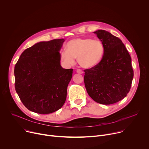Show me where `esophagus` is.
Listing matches in <instances>:
<instances>
[{
  "label": "esophagus",
  "mask_w": 149,
  "mask_h": 149,
  "mask_svg": "<svg viewBox=\"0 0 149 149\" xmlns=\"http://www.w3.org/2000/svg\"><path fill=\"white\" fill-rule=\"evenodd\" d=\"M77 72L78 74H82V73H83V71H82L81 70H80V69H77Z\"/></svg>",
  "instance_id": "esophagus-1"
}]
</instances>
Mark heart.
<instances>
[{
    "label": "heart",
    "instance_id": "1",
    "mask_svg": "<svg viewBox=\"0 0 149 149\" xmlns=\"http://www.w3.org/2000/svg\"><path fill=\"white\" fill-rule=\"evenodd\" d=\"M105 52L102 42L99 39L79 38L71 40L67 44L66 50L60 54L61 61L72 66L77 58L78 64L84 68H91L101 61Z\"/></svg>",
    "mask_w": 149,
    "mask_h": 149
}]
</instances>
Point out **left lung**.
Masks as SVG:
<instances>
[{"instance_id": "left-lung-1", "label": "left lung", "mask_w": 149, "mask_h": 149, "mask_svg": "<svg viewBox=\"0 0 149 149\" xmlns=\"http://www.w3.org/2000/svg\"><path fill=\"white\" fill-rule=\"evenodd\" d=\"M105 47L104 56L95 67L84 70L85 86L95 102L109 105L126 97L134 72L131 56L120 39L104 30L94 32Z\"/></svg>"}]
</instances>
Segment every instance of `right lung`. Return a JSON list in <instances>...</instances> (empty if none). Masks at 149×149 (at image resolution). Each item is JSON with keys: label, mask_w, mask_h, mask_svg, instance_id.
<instances>
[{"label": "right lung", "mask_w": 149, "mask_h": 149, "mask_svg": "<svg viewBox=\"0 0 149 149\" xmlns=\"http://www.w3.org/2000/svg\"><path fill=\"white\" fill-rule=\"evenodd\" d=\"M64 41L39 42L25 49L16 62L15 90L29 110L50 114L65 103L73 69H63L60 65L59 51Z\"/></svg>", "instance_id": "obj_1"}]
</instances>
